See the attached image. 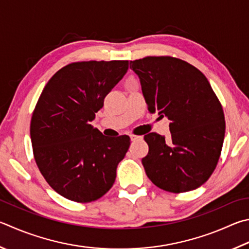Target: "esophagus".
<instances>
[{
	"label": "esophagus",
	"mask_w": 249,
	"mask_h": 249,
	"mask_svg": "<svg viewBox=\"0 0 249 249\" xmlns=\"http://www.w3.org/2000/svg\"><path fill=\"white\" fill-rule=\"evenodd\" d=\"M142 136H137V135H130V140L132 142H135V140H138V139H142Z\"/></svg>",
	"instance_id": "esophagus-1"
}]
</instances>
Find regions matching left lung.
I'll use <instances>...</instances> for the list:
<instances>
[{"instance_id":"left-lung-1","label":"left lung","mask_w":249,"mask_h":249,"mask_svg":"<svg viewBox=\"0 0 249 249\" xmlns=\"http://www.w3.org/2000/svg\"><path fill=\"white\" fill-rule=\"evenodd\" d=\"M150 112L170 120L171 137L144 135L149 146L142 165L149 179L164 191L184 193L210 178L222 149L225 122L209 81L189 63L171 56L130 61Z\"/></svg>"}]
</instances>
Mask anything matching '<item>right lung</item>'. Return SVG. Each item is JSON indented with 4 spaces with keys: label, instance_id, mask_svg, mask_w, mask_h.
I'll use <instances>...</instances> for the list:
<instances>
[{
    "label": "right lung",
    "instance_id": "add662e5",
    "mask_svg": "<svg viewBox=\"0 0 249 249\" xmlns=\"http://www.w3.org/2000/svg\"><path fill=\"white\" fill-rule=\"evenodd\" d=\"M127 70L128 61L71 63L42 90L30 123L35 160L50 186L67 199L97 200L114 184L130 138H107L91 122Z\"/></svg>",
    "mask_w": 249,
    "mask_h": 249
}]
</instances>
